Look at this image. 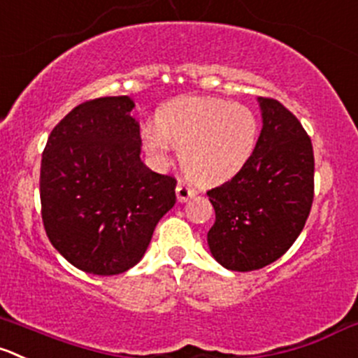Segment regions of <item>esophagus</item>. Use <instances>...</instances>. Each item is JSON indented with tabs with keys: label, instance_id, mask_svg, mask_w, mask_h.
Returning <instances> with one entry per match:
<instances>
[{
	"label": "esophagus",
	"instance_id": "obj_1",
	"mask_svg": "<svg viewBox=\"0 0 358 358\" xmlns=\"http://www.w3.org/2000/svg\"><path fill=\"white\" fill-rule=\"evenodd\" d=\"M196 194V189H192V187L187 185V183L178 182V185H176V197H178L180 203H185V201H189L190 197H194Z\"/></svg>",
	"mask_w": 358,
	"mask_h": 358
}]
</instances>
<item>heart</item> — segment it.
Segmentation results:
<instances>
[{"instance_id": "obj_1", "label": "heart", "mask_w": 358, "mask_h": 358, "mask_svg": "<svg viewBox=\"0 0 358 358\" xmlns=\"http://www.w3.org/2000/svg\"><path fill=\"white\" fill-rule=\"evenodd\" d=\"M155 126L141 129L145 152L164 164L171 147L180 148L182 168L201 185H217L238 175L259 141L255 113L220 98L171 99L157 110Z\"/></svg>"}]
</instances>
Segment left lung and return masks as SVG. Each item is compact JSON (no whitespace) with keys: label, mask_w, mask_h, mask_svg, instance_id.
Masks as SVG:
<instances>
[{"label":"left lung","mask_w":358,"mask_h":358,"mask_svg":"<svg viewBox=\"0 0 358 358\" xmlns=\"http://www.w3.org/2000/svg\"><path fill=\"white\" fill-rule=\"evenodd\" d=\"M262 131L248 164L229 182L208 190L215 224L208 246L231 271H253L278 260L313 204V145L292 112L259 98Z\"/></svg>","instance_id":"obj_1"}]
</instances>
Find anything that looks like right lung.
Here are the masks:
<instances>
[{
  "instance_id": "1",
  "label": "right lung",
  "mask_w": 358,
  "mask_h": 358,
  "mask_svg": "<svg viewBox=\"0 0 358 358\" xmlns=\"http://www.w3.org/2000/svg\"><path fill=\"white\" fill-rule=\"evenodd\" d=\"M129 96L75 106L41 155L45 232L80 271L112 276L136 266L157 222L175 206L176 180L141 162Z\"/></svg>"
}]
</instances>
